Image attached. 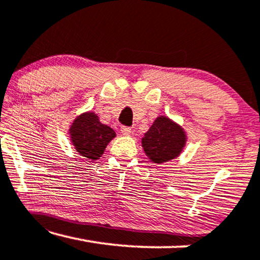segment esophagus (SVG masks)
Segmentation results:
<instances>
[{"label": "esophagus", "instance_id": "34e87169", "mask_svg": "<svg viewBox=\"0 0 260 260\" xmlns=\"http://www.w3.org/2000/svg\"><path fill=\"white\" fill-rule=\"evenodd\" d=\"M120 133L123 135H125V136H129V135L133 134V130H131V127L129 126H122L120 127Z\"/></svg>", "mask_w": 260, "mask_h": 260}]
</instances>
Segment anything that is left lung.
Masks as SVG:
<instances>
[{
  "label": "left lung",
  "mask_w": 260,
  "mask_h": 260,
  "mask_svg": "<svg viewBox=\"0 0 260 260\" xmlns=\"http://www.w3.org/2000/svg\"><path fill=\"white\" fill-rule=\"evenodd\" d=\"M186 142V133L179 124L168 117L159 116L144 134L142 147L151 162L161 165L176 158L182 152Z\"/></svg>",
  "instance_id": "obj_1"
}]
</instances>
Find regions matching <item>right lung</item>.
Listing matches in <instances>:
<instances>
[{"label": "right lung", "instance_id": "1", "mask_svg": "<svg viewBox=\"0 0 260 260\" xmlns=\"http://www.w3.org/2000/svg\"><path fill=\"white\" fill-rule=\"evenodd\" d=\"M70 137L80 156L95 161L104 154L106 145L116 137V133L109 125L99 122L94 112H85L73 120Z\"/></svg>", "mask_w": 260, "mask_h": 260}]
</instances>
